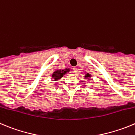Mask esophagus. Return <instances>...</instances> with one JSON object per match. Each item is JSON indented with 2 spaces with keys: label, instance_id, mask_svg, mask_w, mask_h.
Wrapping results in <instances>:
<instances>
[{
  "label": "esophagus",
  "instance_id": "34e87169",
  "mask_svg": "<svg viewBox=\"0 0 135 135\" xmlns=\"http://www.w3.org/2000/svg\"><path fill=\"white\" fill-rule=\"evenodd\" d=\"M73 71H74V74H76V73H77V71H78L77 68H76V67H75V68H73Z\"/></svg>",
  "mask_w": 135,
  "mask_h": 135
}]
</instances>
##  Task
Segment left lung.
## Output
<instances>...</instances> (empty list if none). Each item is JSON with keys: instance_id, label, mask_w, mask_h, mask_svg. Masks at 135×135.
Instances as JSON below:
<instances>
[{"instance_id": "8db88e82", "label": "left lung", "mask_w": 135, "mask_h": 135, "mask_svg": "<svg viewBox=\"0 0 135 135\" xmlns=\"http://www.w3.org/2000/svg\"><path fill=\"white\" fill-rule=\"evenodd\" d=\"M85 77H86V78L90 77V74H86V76H85Z\"/></svg>"}]
</instances>
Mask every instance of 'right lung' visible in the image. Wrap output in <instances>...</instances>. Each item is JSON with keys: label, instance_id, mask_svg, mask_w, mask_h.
I'll return each instance as SVG.
<instances>
[{"label": "right lung", "instance_id": "1", "mask_svg": "<svg viewBox=\"0 0 135 135\" xmlns=\"http://www.w3.org/2000/svg\"><path fill=\"white\" fill-rule=\"evenodd\" d=\"M68 69H66V70H56V71H54V74H53L52 78L54 79H55V80H59V79H60L61 78H62L64 74H66V73L68 72Z\"/></svg>", "mask_w": 135, "mask_h": 135}]
</instances>
